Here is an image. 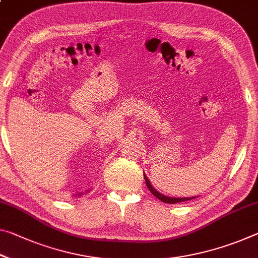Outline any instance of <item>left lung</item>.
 <instances>
[{"mask_svg": "<svg viewBox=\"0 0 258 258\" xmlns=\"http://www.w3.org/2000/svg\"><path fill=\"white\" fill-rule=\"evenodd\" d=\"M144 175H145V180H146V185H147V187H148V189L150 190V193L153 194L154 196H156V198L158 199V200H161L162 202H164V203H170V204H174V203H179V202H185V201H189V200H193V199H195V198H167V196H165V195H163V194H161V193H158V191L155 189V188L150 185V181L148 180V179H147V177H146V174L144 173Z\"/></svg>", "mask_w": 258, "mask_h": 258, "instance_id": "left-lung-1", "label": "left lung"}]
</instances>
